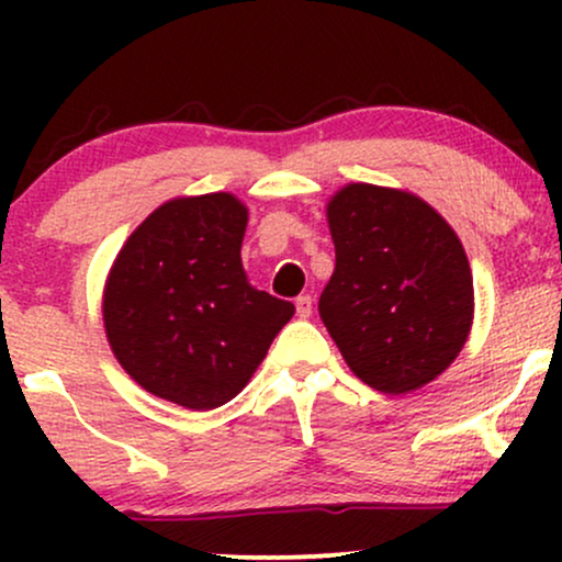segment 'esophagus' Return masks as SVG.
<instances>
[{
  "label": "esophagus",
  "instance_id": "1",
  "mask_svg": "<svg viewBox=\"0 0 562 562\" xmlns=\"http://www.w3.org/2000/svg\"><path fill=\"white\" fill-rule=\"evenodd\" d=\"M312 308H314V299L312 295H299V299H295V314H299L301 319H308L312 317Z\"/></svg>",
  "mask_w": 562,
  "mask_h": 562
}]
</instances>
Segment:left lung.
Masks as SVG:
<instances>
[{"mask_svg":"<svg viewBox=\"0 0 562 562\" xmlns=\"http://www.w3.org/2000/svg\"><path fill=\"white\" fill-rule=\"evenodd\" d=\"M335 272L319 317L362 383L402 396L460 357L473 272L457 232L406 190L351 182L327 200Z\"/></svg>","mask_w":562,"mask_h":562,"instance_id":"left-lung-1","label":"left lung"}]
</instances>
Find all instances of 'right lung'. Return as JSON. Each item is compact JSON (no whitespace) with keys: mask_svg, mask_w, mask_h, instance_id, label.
<instances>
[{"mask_svg":"<svg viewBox=\"0 0 562 562\" xmlns=\"http://www.w3.org/2000/svg\"><path fill=\"white\" fill-rule=\"evenodd\" d=\"M245 227L232 192L173 198L115 256L102 290L108 344L153 396L195 412L232 402L295 314L248 282Z\"/></svg>","mask_w":562,"mask_h":562,"instance_id":"add662e5","label":"right lung"}]
</instances>
